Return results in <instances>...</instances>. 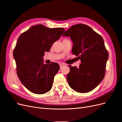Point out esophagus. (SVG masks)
<instances>
[{
    "instance_id": "esophagus-1",
    "label": "esophagus",
    "mask_w": 122,
    "mask_h": 122,
    "mask_svg": "<svg viewBox=\"0 0 122 122\" xmlns=\"http://www.w3.org/2000/svg\"><path fill=\"white\" fill-rule=\"evenodd\" d=\"M64 65H65V64H60V68H62V67L63 66H64Z\"/></svg>"
}]
</instances>
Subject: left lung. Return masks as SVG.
<instances>
[{"instance_id": "obj_1", "label": "left lung", "mask_w": 122, "mask_h": 122, "mask_svg": "<svg viewBox=\"0 0 122 122\" xmlns=\"http://www.w3.org/2000/svg\"><path fill=\"white\" fill-rule=\"evenodd\" d=\"M62 36L73 42L72 52L80 58L79 67H70L67 75L71 89L78 93H87L95 89L105 76L108 53L103 38L88 25L78 24L65 31Z\"/></svg>"}]
</instances>
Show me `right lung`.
Masks as SVG:
<instances>
[{
  "mask_svg": "<svg viewBox=\"0 0 122 122\" xmlns=\"http://www.w3.org/2000/svg\"><path fill=\"white\" fill-rule=\"evenodd\" d=\"M63 28L33 26L19 37L13 52L17 73L29 91L43 94L52 89L54 78L60 68L57 63L44 64L43 56L63 33Z\"/></svg>",
  "mask_w": 122,
  "mask_h": 122,
  "instance_id": "obj_1",
  "label": "right lung"
}]
</instances>
